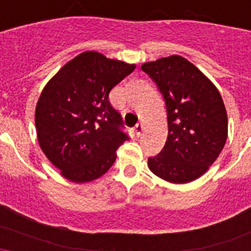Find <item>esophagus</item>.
Segmentation results:
<instances>
[{
    "instance_id": "34e87169",
    "label": "esophagus",
    "mask_w": 251,
    "mask_h": 251,
    "mask_svg": "<svg viewBox=\"0 0 251 251\" xmlns=\"http://www.w3.org/2000/svg\"><path fill=\"white\" fill-rule=\"evenodd\" d=\"M134 132H136L137 137L141 136L142 132H143V124H142V123H138V124H137L136 127H134Z\"/></svg>"
}]
</instances>
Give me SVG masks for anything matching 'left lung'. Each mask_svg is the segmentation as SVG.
<instances>
[{
  "label": "left lung",
  "instance_id": "left-lung-1",
  "mask_svg": "<svg viewBox=\"0 0 251 251\" xmlns=\"http://www.w3.org/2000/svg\"><path fill=\"white\" fill-rule=\"evenodd\" d=\"M141 68L163 95L168 122L165 147L148 158V167L167 182H191L216 161L227 139L221 94L202 72L179 55Z\"/></svg>",
  "mask_w": 251,
  "mask_h": 251
}]
</instances>
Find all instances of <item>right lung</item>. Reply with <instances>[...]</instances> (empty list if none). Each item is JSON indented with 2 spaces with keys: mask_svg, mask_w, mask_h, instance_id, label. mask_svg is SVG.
<instances>
[{
  "mask_svg": "<svg viewBox=\"0 0 251 251\" xmlns=\"http://www.w3.org/2000/svg\"><path fill=\"white\" fill-rule=\"evenodd\" d=\"M134 64L85 51L66 63L41 92L35 110L39 145L61 176L76 183L94 181L112 167L129 137L109 93Z\"/></svg>",
  "mask_w": 251,
  "mask_h": 251,
  "instance_id": "obj_1",
  "label": "right lung"
}]
</instances>
